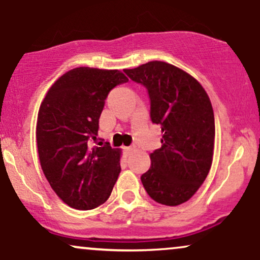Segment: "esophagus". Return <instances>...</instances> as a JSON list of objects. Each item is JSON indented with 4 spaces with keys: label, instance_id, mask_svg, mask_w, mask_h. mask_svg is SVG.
Here are the masks:
<instances>
[{
    "label": "esophagus",
    "instance_id": "esophagus-1",
    "mask_svg": "<svg viewBox=\"0 0 260 260\" xmlns=\"http://www.w3.org/2000/svg\"><path fill=\"white\" fill-rule=\"evenodd\" d=\"M133 150H134V147H127V148H124V154L127 155H131L133 153Z\"/></svg>",
    "mask_w": 260,
    "mask_h": 260
}]
</instances>
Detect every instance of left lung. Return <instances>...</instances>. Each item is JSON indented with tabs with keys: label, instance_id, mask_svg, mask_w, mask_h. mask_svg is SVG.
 Segmentation results:
<instances>
[{
	"label": "left lung",
	"instance_id": "8db88e82",
	"mask_svg": "<svg viewBox=\"0 0 260 260\" xmlns=\"http://www.w3.org/2000/svg\"><path fill=\"white\" fill-rule=\"evenodd\" d=\"M124 73L148 89L150 117L160 124L161 148L150 154L143 186L155 202L176 207L192 198L211 168L214 111L196 78L174 64L151 61Z\"/></svg>",
	"mask_w": 260,
	"mask_h": 260
}]
</instances>
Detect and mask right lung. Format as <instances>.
Segmentation results:
<instances>
[{
  "mask_svg": "<svg viewBox=\"0 0 260 260\" xmlns=\"http://www.w3.org/2000/svg\"><path fill=\"white\" fill-rule=\"evenodd\" d=\"M128 82L118 70L78 67L53 83L37 122L38 153L50 186L71 208L105 203L121 172V149L100 142L99 118L111 89Z\"/></svg>",
  "mask_w": 260,
  "mask_h": 260,
  "instance_id": "obj_1",
  "label": "right lung"
}]
</instances>
